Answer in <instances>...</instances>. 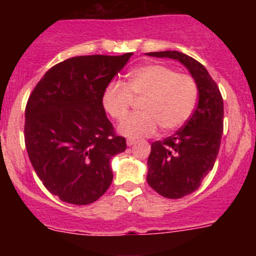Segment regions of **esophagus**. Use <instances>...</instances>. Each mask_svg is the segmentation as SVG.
Segmentation results:
<instances>
[{
  "label": "esophagus",
  "instance_id": "34e87169",
  "mask_svg": "<svg viewBox=\"0 0 256 256\" xmlns=\"http://www.w3.org/2000/svg\"><path fill=\"white\" fill-rule=\"evenodd\" d=\"M136 144V141L133 138L126 140V144H128V146H132V144Z\"/></svg>",
  "mask_w": 256,
  "mask_h": 256
}]
</instances>
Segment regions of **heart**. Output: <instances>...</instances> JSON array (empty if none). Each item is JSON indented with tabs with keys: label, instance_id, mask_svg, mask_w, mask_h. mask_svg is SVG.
<instances>
[{
	"label": "heart",
	"instance_id": "1",
	"mask_svg": "<svg viewBox=\"0 0 256 256\" xmlns=\"http://www.w3.org/2000/svg\"><path fill=\"white\" fill-rule=\"evenodd\" d=\"M196 80L188 74L177 73L166 65L146 64L130 73L126 83H108L102 92V106L115 120L128 115L134 100H142L140 110L119 126L126 137L150 136L158 130H176L188 122L198 104Z\"/></svg>",
	"mask_w": 256,
	"mask_h": 256
}]
</instances>
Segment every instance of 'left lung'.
I'll return each instance as SVG.
<instances>
[{"mask_svg": "<svg viewBox=\"0 0 256 256\" xmlns=\"http://www.w3.org/2000/svg\"><path fill=\"white\" fill-rule=\"evenodd\" d=\"M148 56L178 60L190 70L198 90L195 112L173 136L151 144L148 183L159 195L180 198L200 187L212 172L223 132V98L202 64L178 51L148 52Z\"/></svg>", "mask_w": 256, "mask_h": 256, "instance_id": "1", "label": "left lung"}]
</instances>
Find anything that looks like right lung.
<instances>
[{
  "label": "right lung",
  "instance_id": "1",
  "mask_svg": "<svg viewBox=\"0 0 256 256\" xmlns=\"http://www.w3.org/2000/svg\"><path fill=\"white\" fill-rule=\"evenodd\" d=\"M122 56H76L42 76L26 106L24 138L44 186L61 201L92 204L112 182L110 159L126 151L102 106V92L128 62Z\"/></svg>",
  "mask_w": 256,
  "mask_h": 256
}]
</instances>
